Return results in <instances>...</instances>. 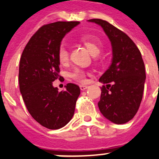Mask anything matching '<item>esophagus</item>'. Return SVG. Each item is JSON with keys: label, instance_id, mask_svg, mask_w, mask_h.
<instances>
[{"label": "esophagus", "instance_id": "esophagus-1", "mask_svg": "<svg viewBox=\"0 0 159 159\" xmlns=\"http://www.w3.org/2000/svg\"><path fill=\"white\" fill-rule=\"evenodd\" d=\"M80 88L81 91H84V90H86L88 88V86H86V85H80Z\"/></svg>", "mask_w": 159, "mask_h": 159}]
</instances>
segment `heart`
<instances>
[{
	"instance_id": "obj_1",
	"label": "heart",
	"mask_w": 159,
	"mask_h": 159,
	"mask_svg": "<svg viewBox=\"0 0 159 159\" xmlns=\"http://www.w3.org/2000/svg\"><path fill=\"white\" fill-rule=\"evenodd\" d=\"M80 40L84 45L86 46L91 54H92L93 56L99 54L100 52L101 46H102V42L97 36L92 34L84 35L80 38ZM57 57H58V60L60 64H66L68 62L69 52L65 46H60L58 50V53H57ZM69 75L71 79L80 83H85L87 81L85 71L80 68H75L70 73Z\"/></svg>"
}]
</instances>
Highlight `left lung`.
Masks as SVG:
<instances>
[{"label":"left lung","mask_w":159,"mask_h":159,"mask_svg":"<svg viewBox=\"0 0 159 159\" xmlns=\"http://www.w3.org/2000/svg\"><path fill=\"white\" fill-rule=\"evenodd\" d=\"M100 25L111 43L110 67L99 78V111L116 124H124L134 118L143 99L146 80L145 65L135 43L126 33L106 20H88Z\"/></svg>","instance_id":"8db88e82"}]
</instances>
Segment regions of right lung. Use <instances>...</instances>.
Here are the masks:
<instances>
[{
  "label": "right lung",
  "instance_id": "1",
  "mask_svg": "<svg viewBox=\"0 0 159 159\" xmlns=\"http://www.w3.org/2000/svg\"><path fill=\"white\" fill-rule=\"evenodd\" d=\"M79 21H57L42 26L22 52L19 67L20 91L32 117L46 128L64 127L72 118L80 94L76 84L59 92L52 82L60 75L57 53L67 32Z\"/></svg>",
  "mask_w": 159,
  "mask_h": 159
}]
</instances>
